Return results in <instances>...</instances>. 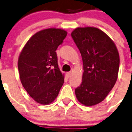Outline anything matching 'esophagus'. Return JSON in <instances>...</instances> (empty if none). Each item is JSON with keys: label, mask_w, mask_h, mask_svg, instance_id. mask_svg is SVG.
I'll return each mask as SVG.
<instances>
[{"label": "esophagus", "mask_w": 132, "mask_h": 132, "mask_svg": "<svg viewBox=\"0 0 132 132\" xmlns=\"http://www.w3.org/2000/svg\"><path fill=\"white\" fill-rule=\"evenodd\" d=\"M66 75L68 77H70L71 75V72H67L66 73Z\"/></svg>", "instance_id": "1"}]
</instances>
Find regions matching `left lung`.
Instances as JSON below:
<instances>
[{
  "instance_id": "8db88e82",
  "label": "left lung",
  "mask_w": 132,
  "mask_h": 132,
  "mask_svg": "<svg viewBox=\"0 0 132 132\" xmlns=\"http://www.w3.org/2000/svg\"><path fill=\"white\" fill-rule=\"evenodd\" d=\"M82 55V82L75 89L77 100L86 106L100 103L118 78L119 55L114 43L95 27H78L71 34Z\"/></svg>"
}]
</instances>
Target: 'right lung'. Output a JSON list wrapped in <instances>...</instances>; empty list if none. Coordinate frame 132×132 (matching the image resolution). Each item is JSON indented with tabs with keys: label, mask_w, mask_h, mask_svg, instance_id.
<instances>
[{
	"label": "right lung",
	"mask_w": 132,
	"mask_h": 132,
	"mask_svg": "<svg viewBox=\"0 0 132 132\" xmlns=\"http://www.w3.org/2000/svg\"><path fill=\"white\" fill-rule=\"evenodd\" d=\"M66 36L62 29L41 30L27 41L18 58L21 82L30 97L41 104L55 100L64 82L55 51Z\"/></svg>",
	"instance_id": "add662e5"
}]
</instances>
